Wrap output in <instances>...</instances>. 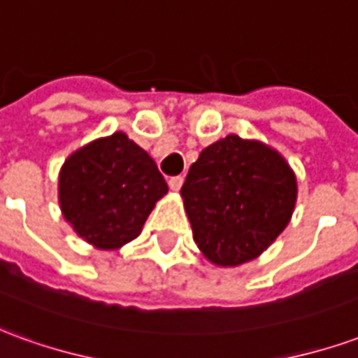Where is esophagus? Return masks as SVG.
<instances>
[{"label": "esophagus", "instance_id": "esophagus-1", "mask_svg": "<svg viewBox=\"0 0 358 358\" xmlns=\"http://www.w3.org/2000/svg\"><path fill=\"white\" fill-rule=\"evenodd\" d=\"M182 184H184V178H182V176H172V178L169 180V186H171L172 192H178L180 187H182Z\"/></svg>", "mask_w": 358, "mask_h": 358}]
</instances>
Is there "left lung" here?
Here are the masks:
<instances>
[{"instance_id": "left-lung-1", "label": "left lung", "mask_w": 358, "mask_h": 358, "mask_svg": "<svg viewBox=\"0 0 358 358\" xmlns=\"http://www.w3.org/2000/svg\"><path fill=\"white\" fill-rule=\"evenodd\" d=\"M180 195L205 259L240 266L261 255L289 224L297 178L276 149L230 134L203 149Z\"/></svg>"}]
</instances>
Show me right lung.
I'll list each match as a JSON object with an SVG mask.
<instances>
[{"label":"right lung","instance_id":"1","mask_svg":"<svg viewBox=\"0 0 358 358\" xmlns=\"http://www.w3.org/2000/svg\"><path fill=\"white\" fill-rule=\"evenodd\" d=\"M166 192L155 161L124 132L76 149L59 172L63 217L82 240L105 251L136 240Z\"/></svg>","mask_w":358,"mask_h":358}]
</instances>
